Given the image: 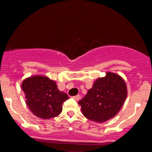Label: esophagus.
Listing matches in <instances>:
<instances>
[{
	"label": "esophagus",
	"mask_w": 152,
	"mask_h": 152,
	"mask_svg": "<svg viewBox=\"0 0 152 152\" xmlns=\"http://www.w3.org/2000/svg\"><path fill=\"white\" fill-rule=\"evenodd\" d=\"M73 99H75V100H76V101H79V99H81V96L80 95H77V96H73Z\"/></svg>",
	"instance_id": "34e87169"
}]
</instances>
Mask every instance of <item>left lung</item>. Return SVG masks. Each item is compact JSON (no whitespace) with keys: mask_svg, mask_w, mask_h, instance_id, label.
I'll use <instances>...</instances> for the list:
<instances>
[{"mask_svg":"<svg viewBox=\"0 0 152 152\" xmlns=\"http://www.w3.org/2000/svg\"><path fill=\"white\" fill-rule=\"evenodd\" d=\"M127 96V87L123 78L112 72L99 78L87 95L79 101L82 114L92 121L104 123L116 115Z\"/></svg>","mask_w":152,"mask_h":152,"instance_id":"left-lung-1","label":"left lung"}]
</instances>
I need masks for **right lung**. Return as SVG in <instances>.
I'll use <instances>...</instances> for the list:
<instances>
[{
	"label": "right lung",
	"instance_id": "obj_1",
	"mask_svg": "<svg viewBox=\"0 0 152 152\" xmlns=\"http://www.w3.org/2000/svg\"><path fill=\"white\" fill-rule=\"evenodd\" d=\"M21 88L31 112L45 120L59 115L62 113V104L69 99L66 93L59 90L55 81L45 76L26 78L23 81Z\"/></svg>",
	"mask_w": 152,
	"mask_h": 152
}]
</instances>
